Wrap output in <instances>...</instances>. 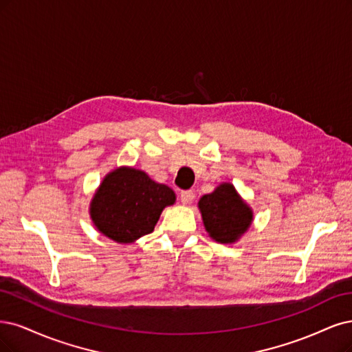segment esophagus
<instances>
[{"label":"esophagus","mask_w":352,"mask_h":352,"mask_svg":"<svg viewBox=\"0 0 352 352\" xmlns=\"http://www.w3.org/2000/svg\"><path fill=\"white\" fill-rule=\"evenodd\" d=\"M193 198H195V195H193L192 190H182L180 192V201H182V204H184V205L192 204Z\"/></svg>","instance_id":"esophagus-1"}]
</instances>
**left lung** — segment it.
I'll use <instances>...</instances> for the list:
<instances>
[{
    "label": "left lung",
    "instance_id": "8db88e82",
    "mask_svg": "<svg viewBox=\"0 0 352 352\" xmlns=\"http://www.w3.org/2000/svg\"><path fill=\"white\" fill-rule=\"evenodd\" d=\"M198 208L208 236L223 245L236 243L253 223V210L228 182L201 197Z\"/></svg>",
    "mask_w": 352,
    "mask_h": 352
}]
</instances>
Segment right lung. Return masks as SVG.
<instances>
[{
	"label": "right lung",
	"instance_id": "obj_1",
	"mask_svg": "<svg viewBox=\"0 0 352 352\" xmlns=\"http://www.w3.org/2000/svg\"><path fill=\"white\" fill-rule=\"evenodd\" d=\"M176 193L144 170L129 166L109 172L90 201V218L98 232L120 245L150 234Z\"/></svg>",
	"mask_w": 352,
	"mask_h": 352
}]
</instances>
